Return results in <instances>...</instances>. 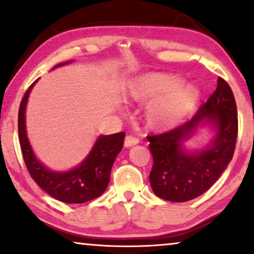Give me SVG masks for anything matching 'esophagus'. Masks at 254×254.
<instances>
[{"instance_id":"esophagus-1","label":"esophagus","mask_w":254,"mask_h":254,"mask_svg":"<svg viewBox=\"0 0 254 254\" xmlns=\"http://www.w3.org/2000/svg\"><path fill=\"white\" fill-rule=\"evenodd\" d=\"M138 143V138L131 136V135H127L126 138H125V147L129 148L133 147V145H136Z\"/></svg>"}]
</instances>
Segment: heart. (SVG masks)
Segmentation results:
<instances>
[{"label":"heart","instance_id":"b5f03b06","mask_svg":"<svg viewBox=\"0 0 254 254\" xmlns=\"http://www.w3.org/2000/svg\"><path fill=\"white\" fill-rule=\"evenodd\" d=\"M133 102H151L145 110V121L151 129H169L192 112L200 99V89L183 83L177 75L152 72L135 79L127 92Z\"/></svg>","mask_w":254,"mask_h":254}]
</instances>
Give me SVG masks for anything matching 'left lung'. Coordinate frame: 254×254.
Instances as JSON below:
<instances>
[{"mask_svg":"<svg viewBox=\"0 0 254 254\" xmlns=\"http://www.w3.org/2000/svg\"><path fill=\"white\" fill-rule=\"evenodd\" d=\"M204 127L214 131L210 143L201 149H187L185 142ZM237 133L234 93L218 77L215 92L192 119L166 133L147 136L154 158L149 176L154 193L173 202H185L203 194L228 168Z\"/></svg>","mask_w":254,"mask_h":254,"instance_id":"left-lung-1","label":"left lung"}]
</instances>
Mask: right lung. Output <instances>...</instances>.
<instances>
[{"instance_id": "add662e5", "label": "right lung", "mask_w": 254, "mask_h": 254, "mask_svg": "<svg viewBox=\"0 0 254 254\" xmlns=\"http://www.w3.org/2000/svg\"><path fill=\"white\" fill-rule=\"evenodd\" d=\"M62 62L55 68L71 64ZM38 81V79H37ZM24 95L18 112V135L24 162L31 177L47 194L64 203H83L105 192L110 182L111 170L124 145L125 133L99 135L86 157L68 171H54L37 158L26 133V105L34 84Z\"/></svg>"}]
</instances>
